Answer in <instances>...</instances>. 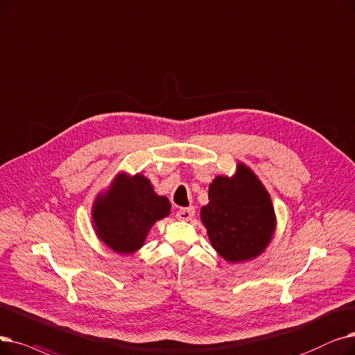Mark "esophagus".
<instances>
[{
  "label": "esophagus",
  "mask_w": 355,
  "mask_h": 355,
  "mask_svg": "<svg viewBox=\"0 0 355 355\" xmlns=\"http://www.w3.org/2000/svg\"><path fill=\"white\" fill-rule=\"evenodd\" d=\"M194 207H186V209H181L177 211V219L182 220V222H189L193 219L194 216Z\"/></svg>",
  "instance_id": "1"
}]
</instances>
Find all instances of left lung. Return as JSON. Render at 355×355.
<instances>
[{"mask_svg": "<svg viewBox=\"0 0 355 355\" xmlns=\"http://www.w3.org/2000/svg\"><path fill=\"white\" fill-rule=\"evenodd\" d=\"M213 250L227 263H243L271 243L277 218L270 193L252 169L236 164L234 175H218L209 186V203L200 210Z\"/></svg>", "mask_w": 355, "mask_h": 355, "instance_id": "1", "label": "left lung"}]
</instances>
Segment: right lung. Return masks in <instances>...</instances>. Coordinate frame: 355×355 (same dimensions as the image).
Here are the masks:
<instances>
[{"label": "right lung", "mask_w": 355, "mask_h": 355, "mask_svg": "<svg viewBox=\"0 0 355 355\" xmlns=\"http://www.w3.org/2000/svg\"><path fill=\"white\" fill-rule=\"evenodd\" d=\"M171 203L153 190L144 174L117 173L91 207V223L97 238L120 255L139 251L158 220L168 218Z\"/></svg>", "instance_id": "add662e5"}]
</instances>
